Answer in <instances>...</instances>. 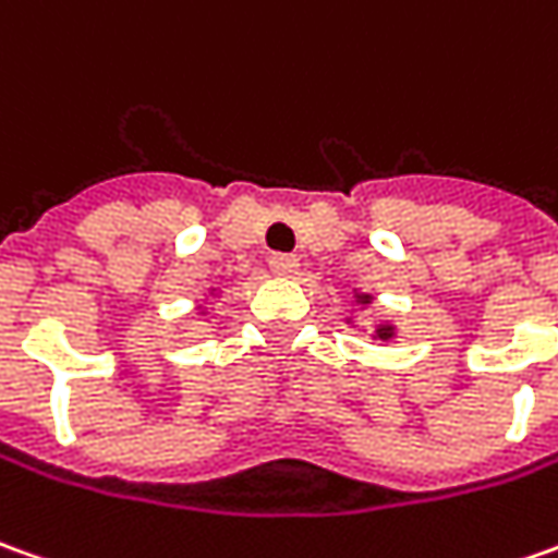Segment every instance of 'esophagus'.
I'll return each mask as SVG.
<instances>
[{"label":"esophagus","instance_id":"1","mask_svg":"<svg viewBox=\"0 0 558 558\" xmlns=\"http://www.w3.org/2000/svg\"><path fill=\"white\" fill-rule=\"evenodd\" d=\"M301 267V260L294 254H270V270L279 276H294Z\"/></svg>","mask_w":558,"mask_h":558}]
</instances>
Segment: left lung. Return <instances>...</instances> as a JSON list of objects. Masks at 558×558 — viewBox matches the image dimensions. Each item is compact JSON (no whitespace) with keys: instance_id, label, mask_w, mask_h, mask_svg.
<instances>
[{"instance_id":"8db88e82","label":"left lung","mask_w":558,"mask_h":558,"mask_svg":"<svg viewBox=\"0 0 558 558\" xmlns=\"http://www.w3.org/2000/svg\"><path fill=\"white\" fill-rule=\"evenodd\" d=\"M359 301H362V304H372V298H368V294H359ZM377 338L390 340L392 338V325H380V328H377Z\"/></svg>"}]
</instances>
